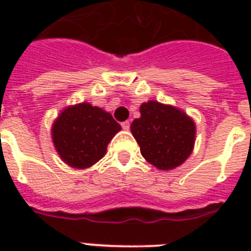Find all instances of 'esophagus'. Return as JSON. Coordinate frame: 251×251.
<instances>
[{"mask_svg": "<svg viewBox=\"0 0 251 251\" xmlns=\"http://www.w3.org/2000/svg\"><path fill=\"white\" fill-rule=\"evenodd\" d=\"M121 126H122V129H124V130H129L130 129V122L129 121H124L121 124Z\"/></svg>", "mask_w": 251, "mask_h": 251, "instance_id": "esophagus-1", "label": "esophagus"}]
</instances>
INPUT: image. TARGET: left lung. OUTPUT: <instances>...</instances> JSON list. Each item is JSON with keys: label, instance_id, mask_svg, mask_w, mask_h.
Segmentation results:
<instances>
[{"label": "left lung", "instance_id": "1", "mask_svg": "<svg viewBox=\"0 0 251 251\" xmlns=\"http://www.w3.org/2000/svg\"><path fill=\"white\" fill-rule=\"evenodd\" d=\"M139 110L141 117L130 129L142 156L160 171L179 167L194 149V121L176 106L153 100L143 102Z\"/></svg>", "mask_w": 251, "mask_h": 251}]
</instances>
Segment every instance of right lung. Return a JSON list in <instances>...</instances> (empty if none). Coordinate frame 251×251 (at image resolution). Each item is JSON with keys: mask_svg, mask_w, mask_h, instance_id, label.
I'll use <instances>...</instances> for the list:
<instances>
[{"mask_svg": "<svg viewBox=\"0 0 251 251\" xmlns=\"http://www.w3.org/2000/svg\"><path fill=\"white\" fill-rule=\"evenodd\" d=\"M121 130L112 114L90 102L65 108L52 126L53 145L68 165L84 169L98 163Z\"/></svg>", "mask_w": 251, "mask_h": 251, "instance_id": "right-lung-1", "label": "right lung"}]
</instances>
